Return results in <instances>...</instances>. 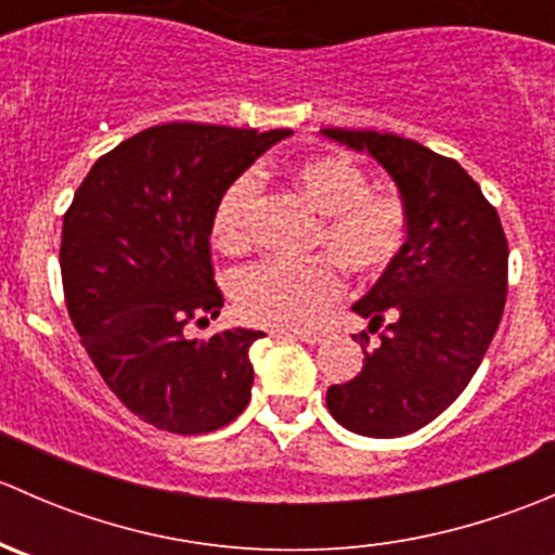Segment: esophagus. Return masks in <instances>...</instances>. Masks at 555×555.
Returning <instances> with one entry per match:
<instances>
[{"label":"esophagus","mask_w":555,"mask_h":555,"mask_svg":"<svg viewBox=\"0 0 555 555\" xmlns=\"http://www.w3.org/2000/svg\"><path fill=\"white\" fill-rule=\"evenodd\" d=\"M279 338H282V335H289V338H298V340H304V344H309V346H317V344H322L324 340V335L322 333H276Z\"/></svg>","instance_id":"1"}]
</instances>
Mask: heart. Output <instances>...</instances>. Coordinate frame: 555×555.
I'll list each match as a JSON object with an SVG mask.
<instances>
[{"label":"heart","instance_id":"b5f03b06","mask_svg":"<svg viewBox=\"0 0 555 555\" xmlns=\"http://www.w3.org/2000/svg\"><path fill=\"white\" fill-rule=\"evenodd\" d=\"M289 179L322 217L313 244L324 246L349 273L371 279L400 257L408 238V209L397 195L371 193L367 173L344 155H313L289 166ZM255 173L233 179L211 211V238L238 251L249 242ZM340 271L330 257L306 262L262 260L233 279V304L255 324L284 330L313 327L340 295Z\"/></svg>","mask_w":555,"mask_h":555}]
</instances>
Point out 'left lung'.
<instances>
[{
  "mask_svg": "<svg viewBox=\"0 0 555 555\" xmlns=\"http://www.w3.org/2000/svg\"><path fill=\"white\" fill-rule=\"evenodd\" d=\"M389 173L408 209L400 257L351 306L378 330L360 376L327 389V411L365 438H400L438 418L478 371L505 311L507 238L456 160L395 133L322 128Z\"/></svg>",
  "mask_w": 555,
  "mask_h": 555,
  "instance_id": "obj_1",
  "label": "left lung"
}]
</instances>
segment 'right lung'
<instances>
[{"instance_id": "1", "label": "right lung", "mask_w": 555, "mask_h": 555, "mask_svg": "<svg viewBox=\"0 0 555 555\" xmlns=\"http://www.w3.org/2000/svg\"><path fill=\"white\" fill-rule=\"evenodd\" d=\"M287 137L166 122L117 144L77 188L61 236L66 309L106 386L153 427L211 433L249 402L260 330L198 340L184 324L222 309L209 255L217 198Z\"/></svg>"}]
</instances>
